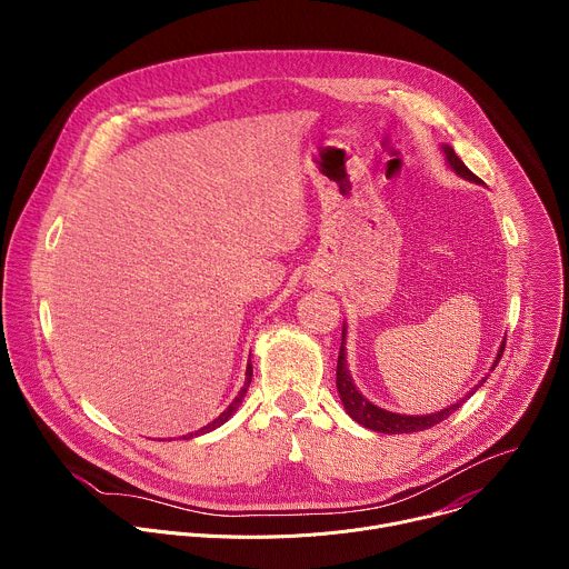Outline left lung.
<instances>
[{
    "instance_id": "8db88e82",
    "label": "left lung",
    "mask_w": 569,
    "mask_h": 569,
    "mask_svg": "<svg viewBox=\"0 0 569 569\" xmlns=\"http://www.w3.org/2000/svg\"><path fill=\"white\" fill-rule=\"evenodd\" d=\"M441 150H443V157H446V164H448L459 178H463V180H468V182H475V184H481V180H479L472 171H468V167L463 164V161L457 157V152H455L448 143H443ZM502 353H505V342H502V347H500V351H498V356H496V360H493L491 371L498 367ZM483 382H486V378H481L463 398H459L455 405H450V408H446V410H441V412H435V415L410 417V415H396V412L382 410V408H378V405H373L371 400H367V398L358 391V387H356V382H353V378H351V373H349V367H347V323H345V329H342V347H340V356H338V393H340V400H342V405H345L347 415H349L356 423H360L362 428H367V430L382 432V435H412V432L428 430V428L441 423L443 419H448V417L459 408V405H463Z\"/></svg>"
}]
</instances>
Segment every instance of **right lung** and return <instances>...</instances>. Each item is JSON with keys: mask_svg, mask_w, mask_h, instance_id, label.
<instances>
[{"mask_svg": "<svg viewBox=\"0 0 569 569\" xmlns=\"http://www.w3.org/2000/svg\"><path fill=\"white\" fill-rule=\"evenodd\" d=\"M250 382H252V365H248V371H246V385H242V389L238 391V396L229 402V408L220 415V417H216L211 423H207L204 428H200V430H196V432H189V435H184L182 439H193V437H200V435H207V432H211V430H216V428H220L222 423H227L231 417H233V412L238 410V405L242 402V398H246V393H248V387H250Z\"/></svg>", "mask_w": 569, "mask_h": 569, "instance_id": "obj_1", "label": "right lung"}]
</instances>
